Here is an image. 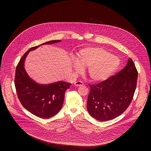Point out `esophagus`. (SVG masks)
Masks as SVG:
<instances>
[{"label":"esophagus","mask_w":151,"mask_h":151,"mask_svg":"<svg viewBox=\"0 0 151 151\" xmlns=\"http://www.w3.org/2000/svg\"><path fill=\"white\" fill-rule=\"evenodd\" d=\"M74 85H75V86H83L84 85V84H83V83L82 81H76V82H75Z\"/></svg>","instance_id":"obj_1"}]
</instances>
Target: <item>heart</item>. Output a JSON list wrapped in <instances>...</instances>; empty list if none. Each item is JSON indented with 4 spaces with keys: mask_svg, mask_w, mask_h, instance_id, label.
<instances>
[{
    "mask_svg": "<svg viewBox=\"0 0 151 151\" xmlns=\"http://www.w3.org/2000/svg\"><path fill=\"white\" fill-rule=\"evenodd\" d=\"M119 60L110 52L101 47H89L79 51L77 59H73L72 65L80 72L83 67H88V74L93 81L108 79L118 69Z\"/></svg>",
    "mask_w": 151,
    "mask_h": 151,
    "instance_id": "obj_1",
    "label": "heart"
}]
</instances>
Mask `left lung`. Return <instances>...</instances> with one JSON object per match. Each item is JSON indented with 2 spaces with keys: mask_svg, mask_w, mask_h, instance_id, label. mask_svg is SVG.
Wrapping results in <instances>:
<instances>
[{
  "mask_svg": "<svg viewBox=\"0 0 151 151\" xmlns=\"http://www.w3.org/2000/svg\"><path fill=\"white\" fill-rule=\"evenodd\" d=\"M137 71L132 60L115 75L96 85H90L87 110L96 119L106 121L122 114L132 100Z\"/></svg>",
  "mask_w": 151,
  "mask_h": 151,
  "instance_id": "1",
  "label": "left lung"
}]
</instances>
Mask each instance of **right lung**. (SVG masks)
Wrapping results in <instances>:
<instances>
[{
  "label": "right lung",
  "instance_id": "obj_1",
  "mask_svg": "<svg viewBox=\"0 0 151 151\" xmlns=\"http://www.w3.org/2000/svg\"><path fill=\"white\" fill-rule=\"evenodd\" d=\"M60 41L52 40L31 47L21 58L16 69L14 85L19 100L24 108L41 118H50L60 111L63 104L65 92L71 83L62 81L48 84L37 83L26 72L24 63L30 51L36 50L41 45Z\"/></svg>",
  "mask_w": 151,
  "mask_h": 151
}]
</instances>
